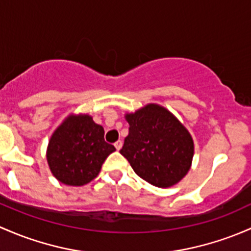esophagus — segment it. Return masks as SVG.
Masks as SVG:
<instances>
[{
    "instance_id": "34e87169",
    "label": "esophagus",
    "mask_w": 251,
    "mask_h": 251,
    "mask_svg": "<svg viewBox=\"0 0 251 251\" xmlns=\"http://www.w3.org/2000/svg\"><path fill=\"white\" fill-rule=\"evenodd\" d=\"M114 147L117 148V150H120V149H121V147H123V142H121V141L115 142V143H114Z\"/></svg>"
}]
</instances>
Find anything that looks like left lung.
<instances>
[{
  "instance_id": "obj_1",
  "label": "left lung",
  "mask_w": 251,
  "mask_h": 251,
  "mask_svg": "<svg viewBox=\"0 0 251 251\" xmlns=\"http://www.w3.org/2000/svg\"><path fill=\"white\" fill-rule=\"evenodd\" d=\"M130 125L120 154L137 176L157 188H171L188 174L194 157V139L167 108L148 103L126 113Z\"/></svg>"
}]
</instances>
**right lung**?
Listing matches in <instances>:
<instances>
[{
	"instance_id": "obj_1",
	"label": "right lung",
	"mask_w": 251,
	"mask_h": 251,
	"mask_svg": "<svg viewBox=\"0 0 251 251\" xmlns=\"http://www.w3.org/2000/svg\"><path fill=\"white\" fill-rule=\"evenodd\" d=\"M115 151L104 142V130L89 114H70L49 139L47 161L52 176L65 185L83 186L94 180Z\"/></svg>"
}]
</instances>
